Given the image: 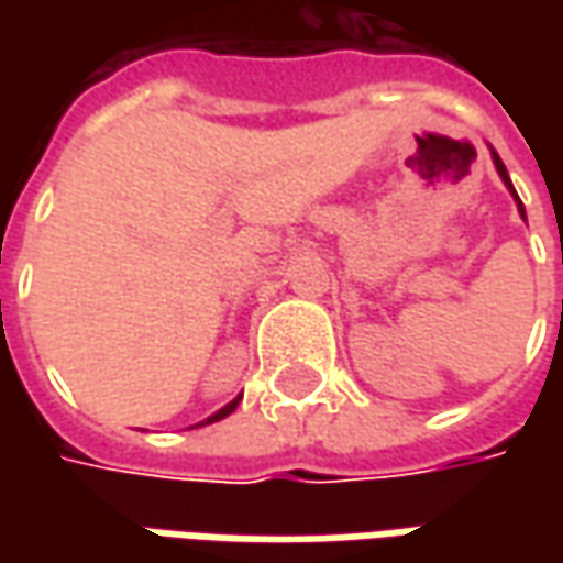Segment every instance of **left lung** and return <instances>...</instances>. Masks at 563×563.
<instances>
[{"instance_id":"obj_1","label":"left lung","mask_w":563,"mask_h":563,"mask_svg":"<svg viewBox=\"0 0 563 563\" xmlns=\"http://www.w3.org/2000/svg\"><path fill=\"white\" fill-rule=\"evenodd\" d=\"M492 150V146H488ZM492 163H495V168H498V175H501V181H505V187H508L510 194H514V200H517V209H520V216L527 219V209H523V203H520V197H517V190H514V185H510V175H508V168H505V163L498 159V153L492 150Z\"/></svg>"}]
</instances>
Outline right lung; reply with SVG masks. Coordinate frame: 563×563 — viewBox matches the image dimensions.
<instances>
[{"label": "right lung", "mask_w": 563, "mask_h": 563, "mask_svg": "<svg viewBox=\"0 0 563 563\" xmlns=\"http://www.w3.org/2000/svg\"><path fill=\"white\" fill-rule=\"evenodd\" d=\"M238 404H241V395H238V398H234V400H228V404H225V407H222V410H216L212 417H206V420H203V422H197V426H206V422L225 420L228 413H234V407H238Z\"/></svg>", "instance_id": "obj_1"}]
</instances>
